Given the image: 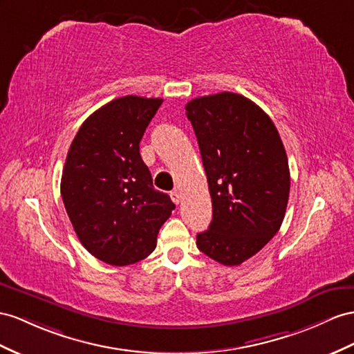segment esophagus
Instances as JSON below:
<instances>
[{
    "label": "esophagus",
    "instance_id": "obj_1",
    "mask_svg": "<svg viewBox=\"0 0 354 354\" xmlns=\"http://www.w3.org/2000/svg\"><path fill=\"white\" fill-rule=\"evenodd\" d=\"M170 198H171V201H174L176 205L180 202V194H179L178 189H174V192H170Z\"/></svg>",
    "mask_w": 354,
    "mask_h": 354
}]
</instances>
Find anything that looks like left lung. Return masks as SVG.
Here are the masks:
<instances>
[{
	"label": "left lung",
	"instance_id": "obj_1",
	"mask_svg": "<svg viewBox=\"0 0 354 354\" xmlns=\"http://www.w3.org/2000/svg\"><path fill=\"white\" fill-rule=\"evenodd\" d=\"M185 111L212 198V221L197 233V248L224 266H238L284 220L290 193L284 145L270 118L241 94L198 97Z\"/></svg>",
	"mask_w": 354,
	"mask_h": 354
}]
</instances>
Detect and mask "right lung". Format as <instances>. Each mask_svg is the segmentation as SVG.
<instances>
[{"instance_id":"add662e5","label":"right lung","mask_w":354,"mask_h":354,"mask_svg":"<svg viewBox=\"0 0 354 354\" xmlns=\"http://www.w3.org/2000/svg\"><path fill=\"white\" fill-rule=\"evenodd\" d=\"M161 98L125 95L80 125L70 145L61 196L82 245L98 260L127 266L148 257L175 203L152 185L139 143Z\"/></svg>"}]
</instances>
